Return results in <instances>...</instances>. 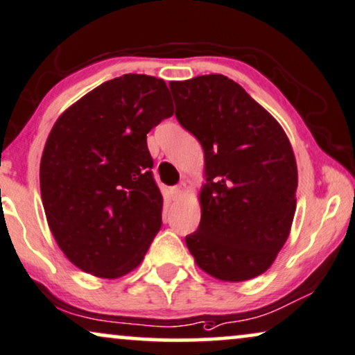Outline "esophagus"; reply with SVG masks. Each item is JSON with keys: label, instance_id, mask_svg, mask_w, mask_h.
I'll use <instances>...</instances> for the list:
<instances>
[{"label": "esophagus", "instance_id": "1", "mask_svg": "<svg viewBox=\"0 0 355 355\" xmlns=\"http://www.w3.org/2000/svg\"><path fill=\"white\" fill-rule=\"evenodd\" d=\"M186 191H187V184L181 182L179 186L174 187V197H176V199H181V197L186 194Z\"/></svg>", "mask_w": 355, "mask_h": 355}]
</instances>
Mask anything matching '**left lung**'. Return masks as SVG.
Instances as JSON below:
<instances>
[{
    "label": "left lung",
    "instance_id": "obj_1",
    "mask_svg": "<svg viewBox=\"0 0 355 355\" xmlns=\"http://www.w3.org/2000/svg\"><path fill=\"white\" fill-rule=\"evenodd\" d=\"M176 117L204 150L200 225L186 236L196 264L223 282L264 274L297 209V161L287 133L238 83L202 75L169 83Z\"/></svg>",
    "mask_w": 355,
    "mask_h": 355
}]
</instances>
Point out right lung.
Listing matches in <instances>:
<instances>
[{"label":"right lung","instance_id":"add662e5","mask_svg":"<svg viewBox=\"0 0 355 355\" xmlns=\"http://www.w3.org/2000/svg\"><path fill=\"white\" fill-rule=\"evenodd\" d=\"M173 114L166 83L128 73L94 87L53 123L40 194L50 232L78 269L119 279L144 261L163 210L146 133Z\"/></svg>","mask_w":355,"mask_h":355}]
</instances>
